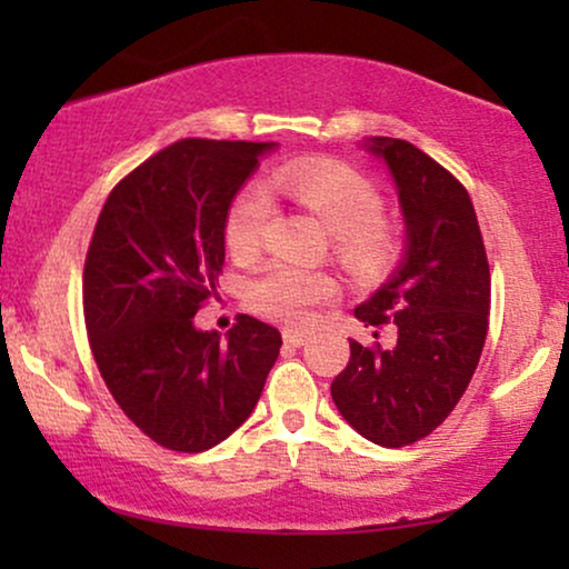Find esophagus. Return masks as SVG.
<instances>
[{
    "label": "esophagus",
    "instance_id": "obj_1",
    "mask_svg": "<svg viewBox=\"0 0 569 569\" xmlns=\"http://www.w3.org/2000/svg\"><path fill=\"white\" fill-rule=\"evenodd\" d=\"M282 337H284L287 345H292V347H302L308 341V333L306 331H284Z\"/></svg>",
    "mask_w": 569,
    "mask_h": 569
}]
</instances>
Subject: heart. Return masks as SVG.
<instances>
[{"instance_id":"heart-1","label":"heart","mask_w":569,"mask_h":569,"mask_svg":"<svg viewBox=\"0 0 569 569\" xmlns=\"http://www.w3.org/2000/svg\"><path fill=\"white\" fill-rule=\"evenodd\" d=\"M263 189L287 197L313 212L331 230V248L341 267L355 277H378L401 253V236L383 214L378 186L360 170L331 158H300L282 162ZM271 207L261 189L240 191L224 217V243L236 259L259 253ZM337 279L326 271L271 263L248 284V306L284 326H308L316 308L337 298Z\"/></svg>"}]
</instances>
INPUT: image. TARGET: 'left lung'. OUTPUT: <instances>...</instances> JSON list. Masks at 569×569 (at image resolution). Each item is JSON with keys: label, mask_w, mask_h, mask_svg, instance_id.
I'll return each mask as SVG.
<instances>
[{"label": "left lung", "mask_w": 569, "mask_h": 569, "mask_svg": "<svg viewBox=\"0 0 569 569\" xmlns=\"http://www.w3.org/2000/svg\"><path fill=\"white\" fill-rule=\"evenodd\" d=\"M370 152L391 168L409 246L399 271L355 316L376 329L391 323L396 341H349L331 399L362 438L403 448L446 422L469 388L489 329L492 279L463 183L403 139L372 137Z\"/></svg>", "instance_id": "left-lung-1"}]
</instances>
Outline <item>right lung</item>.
I'll use <instances>...</instances> for the list:
<instances>
[{"mask_svg":"<svg viewBox=\"0 0 569 569\" xmlns=\"http://www.w3.org/2000/svg\"><path fill=\"white\" fill-rule=\"evenodd\" d=\"M274 142L189 137L108 193L82 271L88 341L108 391L147 438L201 453L251 417L282 333L238 316L220 339L193 316L217 295L224 217Z\"/></svg>","mask_w":569,"mask_h":569,"instance_id":"add662e5","label":"right lung"}]
</instances>
